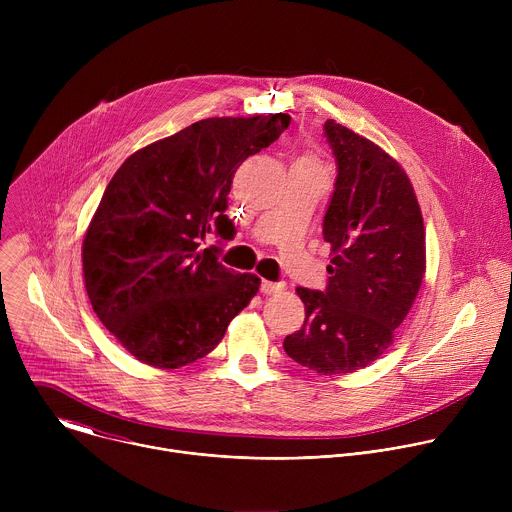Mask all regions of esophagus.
I'll return each mask as SVG.
<instances>
[{
	"label": "esophagus",
	"instance_id": "esophagus-1",
	"mask_svg": "<svg viewBox=\"0 0 512 512\" xmlns=\"http://www.w3.org/2000/svg\"><path fill=\"white\" fill-rule=\"evenodd\" d=\"M281 289H283V283H275V281H267V279L261 281V294H265V296L277 294V291H281Z\"/></svg>",
	"mask_w": 512,
	"mask_h": 512
}]
</instances>
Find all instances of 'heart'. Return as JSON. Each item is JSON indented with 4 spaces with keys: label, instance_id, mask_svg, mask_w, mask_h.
I'll use <instances>...</instances> for the list:
<instances>
[{
    "label": "heart",
    "instance_id": "b5f03b06",
    "mask_svg": "<svg viewBox=\"0 0 512 512\" xmlns=\"http://www.w3.org/2000/svg\"><path fill=\"white\" fill-rule=\"evenodd\" d=\"M302 160H304V162H310V164H314V162H312V160H308V158H302Z\"/></svg>",
    "mask_w": 512,
    "mask_h": 512
}]
</instances>
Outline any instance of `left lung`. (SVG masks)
Masks as SVG:
<instances>
[{"label":"left lung","instance_id":"1","mask_svg":"<svg viewBox=\"0 0 512 512\" xmlns=\"http://www.w3.org/2000/svg\"><path fill=\"white\" fill-rule=\"evenodd\" d=\"M324 137L336 160L322 223L330 277L322 291L298 287L306 320L283 348L310 371L344 375L393 344L425 273V229L413 186L387 152L334 119Z\"/></svg>","mask_w":512,"mask_h":512}]
</instances>
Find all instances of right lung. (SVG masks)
<instances>
[{"instance_id": "obj_1", "label": "right lung", "mask_w": 512, "mask_h": 512, "mask_svg": "<svg viewBox=\"0 0 512 512\" xmlns=\"http://www.w3.org/2000/svg\"><path fill=\"white\" fill-rule=\"evenodd\" d=\"M287 113L210 117L129 156L83 241V273L103 326L137 360L178 369L208 354L261 279L218 261L206 235L231 241L225 214L237 168L271 145Z\"/></svg>"}]
</instances>
